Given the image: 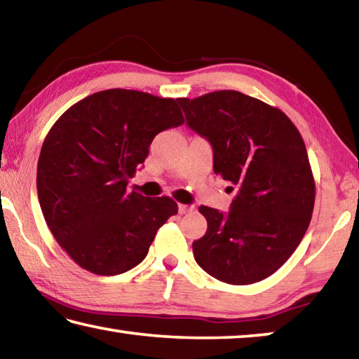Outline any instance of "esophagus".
I'll return each mask as SVG.
<instances>
[{
	"mask_svg": "<svg viewBox=\"0 0 359 359\" xmlns=\"http://www.w3.org/2000/svg\"><path fill=\"white\" fill-rule=\"evenodd\" d=\"M193 210V205H188V204H179V212L180 214H188V212Z\"/></svg>",
	"mask_w": 359,
	"mask_h": 359,
	"instance_id": "34e87169",
	"label": "esophagus"
}]
</instances>
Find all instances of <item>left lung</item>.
I'll list each match as a JSON object with an SVG mask.
<instances>
[{
  "label": "left lung",
  "instance_id": "1",
  "mask_svg": "<svg viewBox=\"0 0 359 359\" xmlns=\"http://www.w3.org/2000/svg\"><path fill=\"white\" fill-rule=\"evenodd\" d=\"M177 101L187 125L212 144L215 174L238 188L226 215L199 208L208 231L193 242L194 259L224 283L264 280L312 218L315 180L301 133L280 109L236 90Z\"/></svg>",
  "mask_w": 359,
  "mask_h": 359
}]
</instances>
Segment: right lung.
<instances>
[{"label": "right lung", "mask_w": 359, "mask_h": 359, "mask_svg": "<svg viewBox=\"0 0 359 359\" xmlns=\"http://www.w3.org/2000/svg\"><path fill=\"white\" fill-rule=\"evenodd\" d=\"M185 121L177 101L111 88L72 104L42 144L38 198L60 247L85 271L117 276L147 257L177 203L126 191L158 133Z\"/></svg>", "instance_id": "obj_1"}]
</instances>
